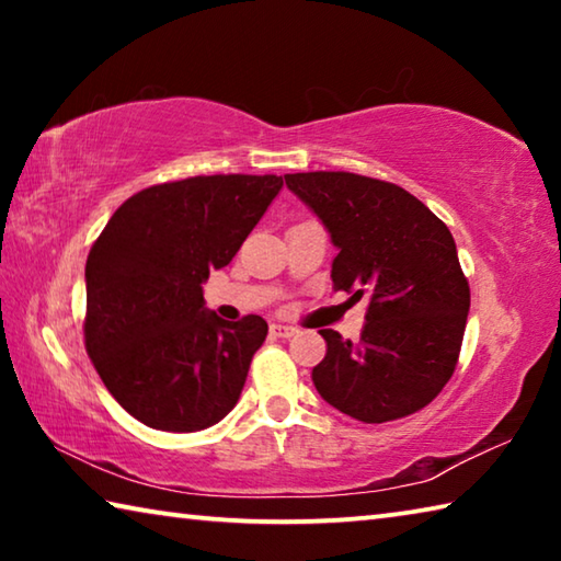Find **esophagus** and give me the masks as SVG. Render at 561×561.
Returning a JSON list of instances; mask_svg holds the SVG:
<instances>
[{
	"instance_id": "1",
	"label": "esophagus",
	"mask_w": 561,
	"mask_h": 561,
	"mask_svg": "<svg viewBox=\"0 0 561 561\" xmlns=\"http://www.w3.org/2000/svg\"><path fill=\"white\" fill-rule=\"evenodd\" d=\"M272 336H277V339H289V336H294V334H299V329H294V327H284V324H272Z\"/></svg>"
}]
</instances>
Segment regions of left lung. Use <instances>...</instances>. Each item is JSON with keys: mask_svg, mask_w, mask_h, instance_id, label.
<instances>
[{"mask_svg": "<svg viewBox=\"0 0 561 561\" xmlns=\"http://www.w3.org/2000/svg\"><path fill=\"white\" fill-rule=\"evenodd\" d=\"M331 232L334 291L368 294L360 339L321 329L327 356L311 371L317 391L360 423L417 413L458 366L470 284L448 227L415 195L386 180L317 170L284 175Z\"/></svg>", "mask_w": 561, "mask_h": 561, "instance_id": "8db88e82", "label": "left lung"}]
</instances>
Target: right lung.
I'll use <instances>...</instances> for the list:
<instances>
[{"mask_svg":"<svg viewBox=\"0 0 561 561\" xmlns=\"http://www.w3.org/2000/svg\"><path fill=\"white\" fill-rule=\"evenodd\" d=\"M277 175H195L123 203L87 260V354L108 393L148 428L220 423L242 393L267 321H222L201 284L230 264L279 193Z\"/></svg>","mask_w":561,"mask_h":561,"instance_id":"obj_1","label":"right lung"}]
</instances>
